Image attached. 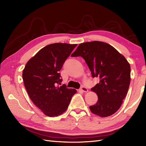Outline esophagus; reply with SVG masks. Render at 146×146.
I'll list each match as a JSON object with an SVG mask.
<instances>
[{
  "mask_svg": "<svg viewBox=\"0 0 146 146\" xmlns=\"http://www.w3.org/2000/svg\"><path fill=\"white\" fill-rule=\"evenodd\" d=\"M80 91H82L83 92H86L88 91V90L85 86H82L80 88Z\"/></svg>",
  "mask_w": 146,
  "mask_h": 146,
  "instance_id": "34e87169",
  "label": "esophagus"
}]
</instances>
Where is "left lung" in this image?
Instances as JSON below:
<instances>
[{
	"label": "left lung",
	"instance_id": "1",
	"mask_svg": "<svg viewBox=\"0 0 146 146\" xmlns=\"http://www.w3.org/2000/svg\"><path fill=\"white\" fill-rule=\"evenodd\" d=\"M71 56H82L92 77L100 78L91 88L98 96L97 103L90 107L91 112L103 117L115 113L130 83V66L125 57L111 45L97 41L80 44Z\"/></svg>",
	"mask_w": 146,
	"mask_h": 146
}]
</instances>
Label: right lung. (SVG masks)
Wrapping results in <instances>:
<instances>
[{
    "instance_id": "1",
    "label": "right lung",
    "mask_w": 146,
    "mask_h": 146,
    "mask_svg": "<svg viewBox=\"0 0 146 146\" xmlns=\"http://www.w3.org/2000/svg\"><path fill=\"white\" fill-rule=\"evenodd\" d=\"M77 44L54 43L43 47L29 60L23 72L30 99L46 116H58L67 110L75 89L62 82L60 70Z\"/></svg>"
}]
</instances>
